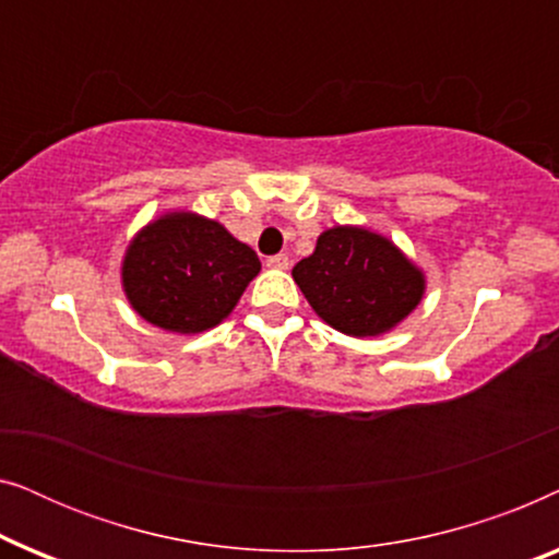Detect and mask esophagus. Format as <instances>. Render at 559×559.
Returning a JSON list of instances; mask_svg holds the SVG:
<instances>
[{
    "mask_svg": "<svg viewBox=\"0 0 559 559\" xmlns=\"http://www.w3.org/2000/svg\"><path fill=\"white\" fill-rule=\"evenodd\" d=\"M266 266H272V270H287L289 257L287 254H274V257L266 259Z\"/></svg>",
    "mask_w": 559,
    "mask_h": 559,
    "instance_id": "obj_1",
    "label": "esophagus"
}]
</instances>
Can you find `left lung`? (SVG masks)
<instances>
[{
    "label": "left lung",
    "mask_w": 559,
    "mask_h": 559,
    "mask_svg": "<svg viewBox=\"0 0 559 559\" xmlns=\"http://www.w3.org/2000/svg\"><path fill=\"white\" fill-rule=\"evenodd\" d=\"M293 277L310 308L335 331L369 338L400 325L425 295V274L386 236L333 226Z\"/></svg>",
    "instance_id": "1"
}]
</instances>
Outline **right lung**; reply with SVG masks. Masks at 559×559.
<instances>
[{
    "mask_svg": "<svg viewBox=\"0 0 559 559\" xmlns=\"http://www.w3.org/2000/svg\"><path fill=\"white\" fill-rule=\"evenodd\" d=\"M259 270L257 251L218 221L173 211L129 241L121 287L147 323L190 335L228 318Z\"/></svg>",
    "mask_w": 559,
    "mask_h": 559,
    "instance_id": "right-lung-1",
    "label": "right lung"
}]
</instances>
